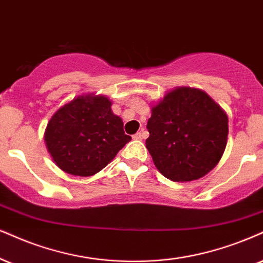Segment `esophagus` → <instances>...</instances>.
Segmentation results:
<instances>
[{"label":"esophagus","mask_w":263,"mask_h":263,"mask_svg":"<svg viewBox=\"0 0 263 263\" xmlns=\"http://www.w3.org/2000/svg\"><path fill=\"white\" fill-rule=\"evenodd\" d=\"M133 139H134V140H142V139H144V134H142V132H138L137 134L133 135Z\"/></svg>","instance_id":"1"}]
</instances>
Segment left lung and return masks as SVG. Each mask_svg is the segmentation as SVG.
I'll list each match as a JSON object with an SVG mask.
<instances>
[{
  "label": "left lung",
  "mask_w": 263,
  "mask_h": 263,
  "mask_svg": "<svg viewBox=\"0 0 263 263\" xmlns=\"http://www.w3.org/2000/svg\"><path fill=\"white\" fill-rule=\"evenodd\" d=\"M146 147L157 170L190 181L217 166L227 146L228 117L202 90L177 87L152 107Z\"/></svg>",
  "instance_id": "8db88e82"
}]
</instances>
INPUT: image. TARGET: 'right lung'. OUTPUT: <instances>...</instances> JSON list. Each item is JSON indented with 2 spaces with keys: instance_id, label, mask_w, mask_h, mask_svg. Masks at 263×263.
<instances>
[{
  "instance_id": "obj_1",
  "label": "right lung",
  "mask_w": 263,
  "mask_h": 263,
  "mask_svg": "<svg viewBox=\"0 0 263 263\" xmlns=\"http://www.w3.org/2000/svg\"><path fill=\"white\" fill-rule=\"evenodd\" d=\"M111 105L105 96L82 95L51 117L45 142L61 170L73 176H93L132 140Z\"/></svg>"
}]
</instances>
